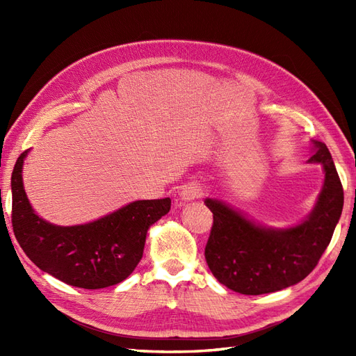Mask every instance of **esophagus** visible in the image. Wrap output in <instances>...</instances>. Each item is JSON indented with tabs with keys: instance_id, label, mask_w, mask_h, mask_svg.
Returning <instances> with one entry per match:
<instances>
[{
	"instance_id": "34e87169",
	"label": "esophagus",
	"mask_w": 356,
	"mask_h": 356,
	"mask_svg": "<svg viewBox=\"0 0 356 356\" xmlns=\"http://www.w3.org/2000/svg\"><path fill=\"white\" fill-rule=\"evenodd\" d=\"M202 195H203V188L200 186H197V184H188V186H186L184 188H182L179 196H181V199L184 200V202H191V200L202 197Z\"/></svg>"
}]
</instances>
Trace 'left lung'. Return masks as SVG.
<instances>
[{
	"label": "left lung",
	"instance_id": "obj_1",
	"mask_svg": "<svg viewBox=\"0 0 356 356\" xmlns=\"http://www.w3.org/2000/svg\"><path fill=\"white\" fill-rule=\"evenodd\" d=\"M314 144L309 161L324 166V187L314 211L294 227L268 229L224 202L204 200L213 213L204 258L222 285L245 296L275 293L303 281L316 267L340 220L344 197L327 145Z\"/></svg>",
	"mask_w": 356,
	"mask_h": 356
}]
</instances>
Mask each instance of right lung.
Instances as JSON below:
<instances>
[{"label":"right lung","mask_w":356,"mask_h":356,"mask_svg":"<svg viewBox=\"0 0 356 356\" xmlns=\"http://www.w3.org/2000/svg\"><path fill=\"white\" fill-rule=\"evenodd\" d=\"M28 149L12 174V225L29 260L71 286L106 288L131 275L141 261L149 225L170 209V199L136 200L89 224L62 227L40 218L22 182Z\"/></svg>","instance_id":"add662e5"}]
</instances>
